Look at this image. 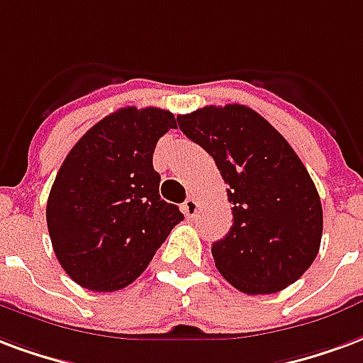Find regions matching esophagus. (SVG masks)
<instances>
[{"mask_svg":"<svg viewBox=\"0 0 363 363\" xmlns=\"http://www.w3.org/2000/svg\"><path fill=\"white\" fill-rule=\"evenodd\" d=\"M198 208H200V202L196 198H189L186 202L182 203V211L186 217H194L198 213Z\"/></svg>","mask_w":363,"mask_h":363,"instance_id":"1","label":"esophagus"}]
</instances>
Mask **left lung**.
I'll use <instances>...</instances> for the list:
<instances>
[{
    "label": "left lung",
    "instance_id": "left-lung-1",
    "mask_svg": "<svg viewBox=\"0 0 363 363\" xmlns=\"http://www.w3.org/2000/svg\"><path fill=\"white\" fill-rule=\"evenodd\" d=\"M229 186L233 227L211 246L217 271L244 294H273L318 256L323 209L308 169L277 128L238 104L179 115Z\"/></svg>",
    "mask_w": 363,
    "mask_h": 363
}]
</instances>
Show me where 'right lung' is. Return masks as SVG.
I'll list each match as a JSON object with an SVG mask.
<instances>
[{
	"label": "right lung",
	"mask_w": 363,
	"mask_h": 363,
	"mask_svg": "<svg viewBox=\"0 0 363 363\" xmlns=\"http://www.w3.org/2000/svg\"><path fill=\"white\" fill-rule=\"evenodd\" d=\"M177 128L171 111L123 107L96 123L59 169L45 219L59 264L88 291L113 292L138 279L184 219L160 196L155 144Z\"/></svg>",
	"instance_id": "1"
}]
</instances>
